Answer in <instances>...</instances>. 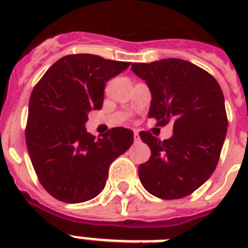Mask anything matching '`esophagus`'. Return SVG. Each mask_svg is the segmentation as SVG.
<instances>
[{"label": "esophagus", "instance_id": "obj_1", "mask_svg": "<svg viewBox=\"0 0 248 248\" xmlns=\"http://www.w3.org/2000/svg\"><path fill=\"white\" fill-rule=\"evenodd\" d=\"M134 139H135V141H139L140 140L139 131H134Z\"/></svg>", "mask_w": 248, "mask_h": 248}]
</instances>
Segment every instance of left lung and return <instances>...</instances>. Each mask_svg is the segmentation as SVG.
I'll return each instance as SVG.
<instances>
[{
  "label": "left lung",
  "instance_id": "obj_1",
  "mask_svg": "<svg viewBox=\"0 0 248 248\" xmlns=\"http://www.w3.org/2000/svg\"><path fill=\"white\" fill-rule=\"evenodd\" d=\"M131 71L151 90L148 116L159 126L173 127L172 136L163 141L140 132L152 153L139 166L140 181L161 200L189 196L208 180L219 162L228 128L223 91L210 73L186 60L134 63Z\"/></svg>",
  "mask_w": 248,
  "mask_h": 248
}]
</instances>
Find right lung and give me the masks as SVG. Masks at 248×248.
<instances>
[{"instance_id":"obj_1","label":"right lung","mask_w":248,"mask_h":248,"mask_svg":"<svg viewBox=\"0 0 248 248\" xmlns=\"http://www.w3.org/2000/svg\"><path fill=\"white\" fill-rule=\"evenodd\" d=\"M128 67L91 54L67 55L33 89L25 141L41 184L56 200L79 203L95 198L110 163L131 147L128 128L114 127L95 139L85 127L89 113L103 107L105 83Z\"/></svg>"}]
</instances>
